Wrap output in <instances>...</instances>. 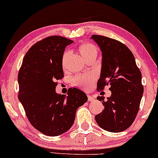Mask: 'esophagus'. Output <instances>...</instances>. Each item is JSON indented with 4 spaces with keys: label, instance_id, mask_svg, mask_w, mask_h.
Instances as JSON below:
<instances>
[{
    "label": "esophagus",
    "instance_id": "34e87169",
    "mask_svg": "<svg viewBox=\"0 0 158 158\" xmlns=\"http://www.w3.org/2000/svg\"><path fill=\"white\" fill-rule=\"evenodd\" d=\"M88 100H89V102H93L95 99H94V98L93 97H91V96L89 95V96H88Z\"/></svg>",
    "mask_w": 158,
    "mask_h": 158
}]
</instances>
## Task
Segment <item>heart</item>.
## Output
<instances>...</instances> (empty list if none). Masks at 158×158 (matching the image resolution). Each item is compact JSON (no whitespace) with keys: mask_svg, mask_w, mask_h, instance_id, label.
<instances>
[{"mask_svg":"<svg viewBox=\"0 0 158 158\" xmlns=\"http://www.w3.org/2000/svg\"><path fill=\"white\" fill-rule=\"evenodd\" d=\"M79 52L81 53L83 58L86 61L87 59L92 57H97L98 54L97 47L94 46L91 43H86V44H82L79 47ZM71 52L69 51H66L64 53L61 59V65L64 69H67V61H68L69 57L70 56ZM94 83V77L92 75H79L74 77L73 78V85L74 86H77L83 89H89L92 86Z\"/></svg>","mask_w":158,"mask_h":158,"instance_id":"heart-1","label":"heart"}]
</instances>
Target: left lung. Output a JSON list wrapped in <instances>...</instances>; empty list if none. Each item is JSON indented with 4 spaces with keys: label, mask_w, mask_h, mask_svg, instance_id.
<instances>
[{
    "label": "left lung",
    "mask_w": 158,
    "mask_h": 158,
    "mask_svg": "<svg viewBox=\"0 0 158 158\" xmlns=\"http://www.w3.org/2000/svg\"><path fill=\"white\" fill-rule=\"evenodd\" d=\"M91 39L99 46L102 56L97 90L109 85L112 93L106 101L104 97H97L104 109L95 116V120L107 131H123L131 126L138 113L144 93L142 74L132 52L123 44L97 35H93Z\"/></svg>",
    "instance_id": "1"
}]
</instances>
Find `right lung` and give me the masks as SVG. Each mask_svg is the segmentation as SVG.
Listing matches in <instances>:
<instances>
[{
	"instance_id": "right-lung-1",
	"label": "right lung",
	"mask_w": 158,
	"mask_h": 158,
	"mask_svg": "<svg viewBox=\"0 0 158 158\" xmlns=\"http://www.w3.org/2000/svg\"><path fill=\"white\" fill-rule=\"evenodd\" d=\"M73 40L50 36L35 44L24 56L18 75L19 100L32 126L46 136H56L73 126L86 94L77 88L67 95L56 92V81L64 76L61 59Z\"/></svg>"
}]
</instances>
